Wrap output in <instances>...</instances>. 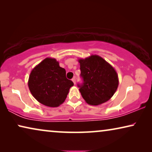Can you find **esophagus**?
<instances>
[{
    "mask_svg": "<svg viewBox=\"0 0 152 152\" xmlns=\"http://www.w3.org/2000/svg\"><path fill=\"white\" fill-rule=\"evenodd\" d=\"M72 82L74 83L75 84V83H76V79H75V77H73L72 79Z\"/></svg>",
    "mask_w": 152,
    "mask_h": 152,
    "instance_id": "obj_1",
    "label": "esophagus"
}]
</instances>
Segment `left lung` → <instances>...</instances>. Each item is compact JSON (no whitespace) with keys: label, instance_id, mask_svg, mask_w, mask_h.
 I'll use <instances>...</instances> for the list:
<instances>
[{"label":"left lung","instance_id":"left-lung-1","mask_svg":"<svg viewBox=\"0 0 152 152\" xmlns=\"http://www.w3.org/2000/svg\"><path fill=\"white\" fill-rule=\"evenodd\" d=\"M81 76L84 83L80 92L85 102L97 106L106 102L117 91L119 79L111 64L100 56L91 55L85 59H78Z\"/></svg>","mask_w":152,"mask_h":152}]
</instances>
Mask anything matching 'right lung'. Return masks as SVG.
Masks as SVG:
<instances>
[{
  "label": "right lung",
  "instance_id": "1",
  "mask_svg": "<svg viewBox=\"0 0 152 152\" xmlns=\"http://www.w3.org/2000/svg\"><path fill=\"white\" fill-rule=\"evenodd\" d=\"M74 84L66 77V70L55 58L47 57L35 66L28 79V87L39 103L49 107L63 104Z\"/></svg>",
  "mask_w": 152,
  "mask_h": 152
}]
</instances>
